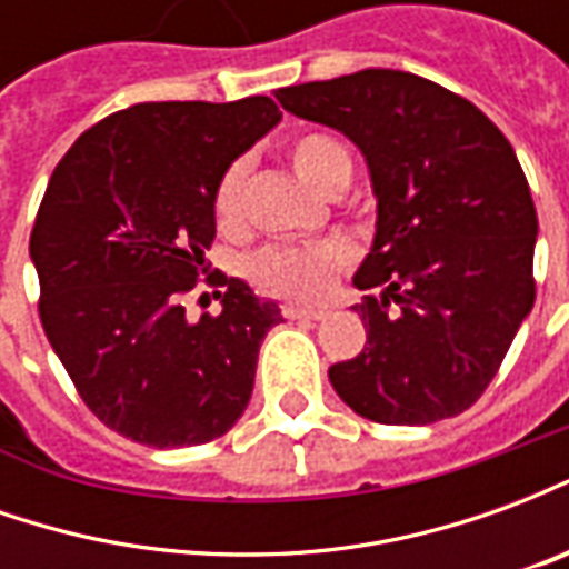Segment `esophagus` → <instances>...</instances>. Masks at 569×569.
<instances>
[{"label":"esophagus","instance_id":"34e87169","mask_svg":"<svg viewBox=\"0 0 569 569\" xmlns=\"http://www.w3.org/2000/svg\"><path fill=\"white\" fill-rule=\"evenodd\" d=\"M286 320H322L320 308H301V305H286L283 308Z\"/></svg>","mask_w":569,"mask_h":569}]
</instances>
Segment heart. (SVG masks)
Listing matches in <instances>:
<instances>
[{
    "label": "heart",
    "mask_w": 569,
    "mask_h": 569,
    "mask_svg": "<svg viewBox=\"0 0 569 569\" xmlns=\"http://www.w3.org/2000/svg\"><path fill=\"white\" fill-rule=\"evenodd\" d=\"M289 163L301 182L313 191H332L350 179V154L338 140L326 133H301L289 142ZM212 216L222 231H237L243 219V163H231L212 191ZM350 249L341 240H322L305 247H264L249 261L252 283L280 298L322 296L332 273L345 268Z\"/></svg>",
    "instance_id": "obj_1"
}]
</instances>
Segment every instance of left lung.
Here are the masks:
<instances>
[{
    "instance_id": "8db88e82",
    "label": "left lung",
    "mask_w": 569,
    "mask_h": 569,
    "mask_svg": "<svg viewBox=\"0 0 569 569\" xmlns=\"http://www.w3.org/2000/svg\"><path fill=\"white\" fill-rule=\"evenodd\" d=\"M277 100L345 133L378 200L353 286L381 296L357 305L366 347L329 369L335 393L375 423L460 415L537 298V207L515 149L478 106L399 69L292 84Z\"/></svg>"
}]
</instances>
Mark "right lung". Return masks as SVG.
<instances>
[{
    "label": "right lung",
    "instance_id": "add662e5",
    "mask_svg": "<svg viewBox=\"0 0 569 569\" xmlns=\"http://www.w3.org/2000/svg\"><path fill=\"white\" fill-rule=\"evenodd\" d=\"M280 118L271 97L137 103L51 173L30 234L39 317L84 406L124 439L203 445L247 411L277 301L210 277L222 313L188 320L182 296L210 271L219 176Z\"/></svg>",
    "mask_w": 569,
    "mask_h": 569
}]
</instances>
